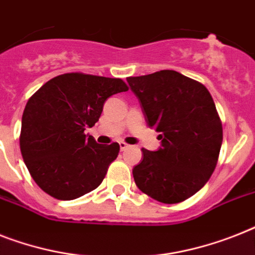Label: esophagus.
<instances>
[{
  "label": "esophagus",
  "mask_w": 255,
  "mask_h": 255,
  "mask_svg": "<svg viewBox=\"0 0 255 255\" xmlns=\"http://www.w3.org/2000/svg\"><path fill=\"white\" fill-rule=\"evenodd\" d=\"M119 146H121V150H126V149L129 148V145H128V144H126L124 141L119 142Z\"/></svg>",
  "instance_id": "1"
}]
</instances>
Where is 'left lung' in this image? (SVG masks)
I'll return each mask as SVG.
<instances>
[{"instance_id":"obj_1","label":"left lung","mask_w":255,"mask_h":255,"mask_svg":"<svg viewBox=\"0 0 255 255\" xmlns=\"http://www.w3.org/2000/svg\"><path fill=\"white\" fill-rule=\"evenodd\" d=\"M149 127L161 146L142 149L132 170L144 194L165 204L183 202L206 185L216 167L223 127L206 86L175 70L128 77Z\"/></svg>"}]
</instances>
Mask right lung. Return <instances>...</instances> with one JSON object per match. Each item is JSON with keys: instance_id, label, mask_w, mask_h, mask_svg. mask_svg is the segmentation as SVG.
Here are the masks:
<instances>
[{"instance_id": "1", "label": "right lung", "mask_w": 255, "mask_h": 255, "mask_svg": "<svg viewBox=\"0 0 255 255\" xmlns=\"http://www.w3.org/2000/svg\"><path fill=\"white\" fill-rule=\"evenodd\" d=\"M121 78L65 73L45 82L27 102L19 145L36 185L59 200H73L102 183L119 144L103 145L86 128L102 114L109 97L127 92Z\"/></svg>"}]
</instances>
